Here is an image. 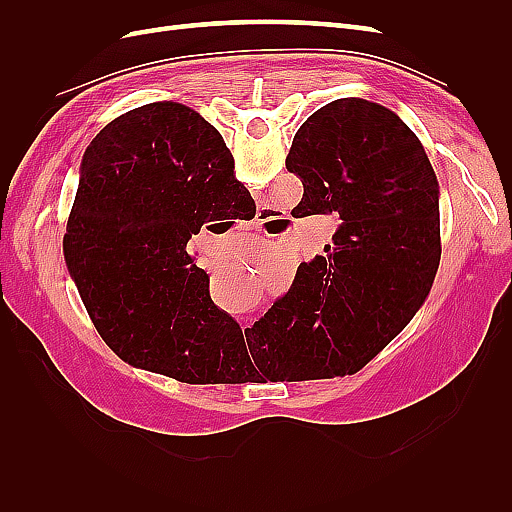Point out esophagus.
Wrapping results in <instances>:
<instances>
[{"mask_svg":"<svg viewBox=\"0 0 512 512\" xmlns=\"http://www.w3.org/2000/svg\"><path fill=\"white\" fill-rule=\"evenodd\" d=\"M262 213H265V211H262ZM241 324H243V329H245V327H247V322H245V320H243V322H241Z\"/></svg>","mask_w":512,"mask_h":512,"instance_id":"obj_1","label":"esophagus"}]
</instances>
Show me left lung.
Masks as SVG:
<instances>
[{
    "instance_id": "8db88e82",
    "label": "left lung",
    "mask_w": 512,
    "mask_h": 512,
    "mask_svg": "<svg viewBox=\"0 0 512 512\" xmlns=\"http://www.w3.org/2000/svg\"><path fill=\"white\" fill-rule=\"evenodd\" d=\"M286 168L307 215L337 213L333 245L301 262L292 288L254 322L252 359L280 380L350 376L391 344L425 303L440 265V185L397 113L342 98L309 115Z\"/></svg>"
}]
</instances>
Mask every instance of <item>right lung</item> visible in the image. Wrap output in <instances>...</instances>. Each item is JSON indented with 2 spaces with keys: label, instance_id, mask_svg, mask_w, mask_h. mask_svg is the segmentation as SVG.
<instances>
[{
  "label": "right lung",
  "instance_id": "obj_1",
  "mask_svg": "<svg viewBox=\"0 0 512 512\" xmlns=\"http://www.w3.org/2000/svg\"><path fill=\"white\" fill-rule=\"evenodd\" d=\"M250 200L222 134L190 106H138L91 141L64 256L91 322L121 361L190 384L235 376L243 333L213 305L188 241Z\"/></svg>",
  "mask_w": 512,
  "mask_h": 512
}]
</instances>
